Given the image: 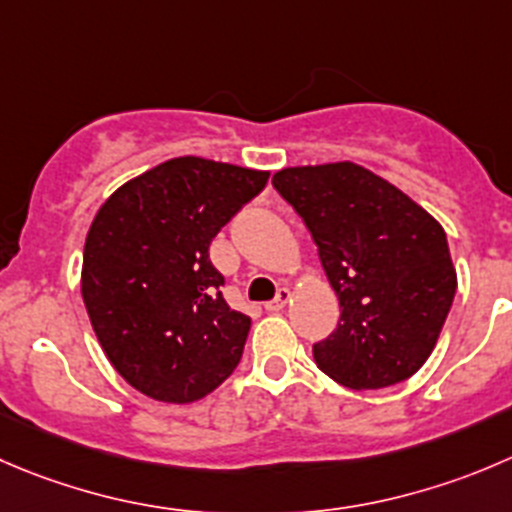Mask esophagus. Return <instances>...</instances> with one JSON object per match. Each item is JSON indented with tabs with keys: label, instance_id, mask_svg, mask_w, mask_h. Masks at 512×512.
<instances>
[{
	"label": "esophagus",
	"instance_id": "1",
	"mask_svg": "<svg viewBox=\"0 0 512 512\" xmlns=\"http://www.w3.org/2000/svg\"><path fill=\"white\" fill-rule=\"evenodd\" d=\"M287 300H290V290H287V287H280V290H277V295H275V300L265 302V310L267 312H280L282 307L287 305Z\"/></svg>",
	"mask_w": 512,
	"mask_h": 512
}]
</instances>
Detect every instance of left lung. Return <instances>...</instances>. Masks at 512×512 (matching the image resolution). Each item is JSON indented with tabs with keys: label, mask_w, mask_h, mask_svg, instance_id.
I'll return each mask as SVG.
<instances>
[{
	"label": "left lung",
	"mask_w": 512,
	"mask_h": 512,
	"mask_svg": "<svg viewBox=\"0 0 512 512\" xmlns=\"http://www.w3.org/2000/svg\"><path fill=\"white\" fill-rule=\"evenodd\" d=\"M272 185L310 230L340 300L335 332L312 345L317 367L352 390L415 375L458 290L440 222L355 162L285 167Z\"/></svg>",
	"instance_id": "8db88e82"
}]
</instances>
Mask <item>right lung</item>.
Listing matches in <instances>:
<instances>
[{"mask_svg":"<svg viewBox=\"0 0 512 512\" xmlns=\"http://www.w3.org/2000/svg\"><path fill=\"white\" fill-rule=\"evenodd\" d=\"M270 172L175 157L99 207L82 257V300L114 370L160 403H195L232 375L250 317L222 297L210 242Z\"/></svg>","mask_w":512,"mask_h":512,"instance_id":"obj_1","label":"right lung"}]
</instances>
